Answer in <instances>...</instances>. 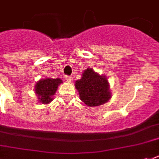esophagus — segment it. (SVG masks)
<instances>
[{
	"mask_svg": "<svg viewBox=\"0 0 159 159\" xmlns=\"http://www.w3.org/2000/svg\"><path fill=\"white\" fill-rule=\"evenodd\" d=\"M65 79H66V81L68 82H72V77H70V76H66L65 77Z\"/></svg>",
	"mask_w": 159,
	"mask_h": 159,
	"instance_id": "34e87169",
	"label": "esophagus"
}]
</instances>
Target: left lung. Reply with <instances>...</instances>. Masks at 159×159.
I'll return each instance as SVG.
<instances>
[{
  "mask_svg": "<svg viewBox=\"0 0 159 159\" xmlns=\"http://www.w3.org/2000/svg\"><path fill=\"white\" fill-rule=\"evenodd\" d=\"M75 87L79 92L80 99L88 106H98L111 98L108 81L105 76H100L92 68H87L77 80Z\"/></svg>",
  "mask_w": 159,
  "mask_h": 159,
  "instance_id": "obj_1",
  "label": "left lung"
}]
</instances>
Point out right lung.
<instances>
[{"instance_id":"1","label":"right lung","mask_w":159,"mask_h":159,"mask_svg":"<svg viewBox=\"0 0 159 159\" xmlns=\"http://www.w3.org/2000/svg\"><path fill=\"white\" fill-rule=\"evenodd\" d=\"M62 82L59 78L52 79L45 78L39 81L35 86V93L43 104H48L53 100V97L57 89L58 85Z\"/></svg>"}]
</instances>
